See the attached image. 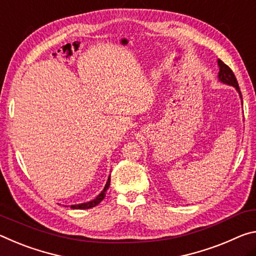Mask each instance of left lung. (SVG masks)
Listing matches in <instances>:
<instances>
[{
	"label": "left lung",
	"instance_id": "obj_1",
	"mask_svg": "<svg viewBox=\"0 0 256 256\" xmlns=\"http://www.w3.org/2000/svg\"><path fill=\"white\" fill-rule=\"evenodd\" d=\"M218 66H219V74H218V78H219V80L224 84H227V85L230 86H234V88L237 90L238 93L240 95V98H242V93L240 90V86H238V82L236 77H234V74L232 72V70L229 68L227 64H224L222 61L218 60Z\"/></svg>",
	"mask_w": 256,
	"mask_h": 256
}]
</instances>
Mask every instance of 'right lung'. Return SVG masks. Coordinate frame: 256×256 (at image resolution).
Here are the masks:
<instances>
[{"instance_id": "add662e5", "label": "right lung", "mask_w": 256, "mask_h": 256, "mask_svg": "<svg viewBox=\"0 0 256 256\" xmlns=\"http://www.w3.org/2000/svg\"><path fill=\"white\" fill-rule=\"evenodd\" d=\"M110 180L111 178L108 177V182L106 184V186H104L103 190L100 192V195L96 196V198L94 200H90V202H86V203H82V204H77V205H71V208H78V210H85V208H94L96 206V205L100 204V202H102V200L106 198V190H108V186H110Z\"/></svg>"}]
</instances>
